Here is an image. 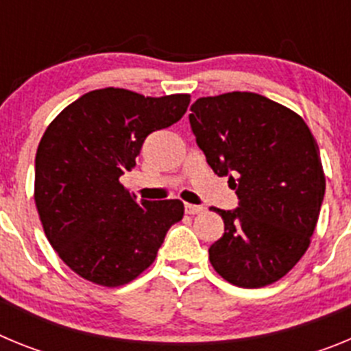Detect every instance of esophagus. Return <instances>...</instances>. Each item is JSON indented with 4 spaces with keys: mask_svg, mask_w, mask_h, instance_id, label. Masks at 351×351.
Masks as SVG:
<instances>
[{
    "mask_svg": "<svg viewBox=\"0 0 351 351\" xmlns=\"http://www.w3.org/2000/svg\"><path fill=\"white\" fill-rule=\"evenodd\" d=\"M184 210L188 214H198V213H202L204 207L202 206H195V204H186Z\"/></svg>",
    "mask_w": 351,
    "mask_h": 351,
    "instance_id": "esophagus-1",
    "label": "esophagus"
}]
</instances>
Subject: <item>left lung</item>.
<instances>
[{
    "label": "left lung",
    "mask_w": 351,
    "mask_h": 351,
    "mask_svg": "<svg viewBox=\"0 0 351 351\" xmlns=\"http://www.w3.org/2000/svg\"><path fill=\"white\" fill-rule=\"evenodd\" d=\"M190 110L197 145L239 198L234 210L214 209L225 234L210 263L235 287H267L311 243L325 195L318 144L302 117L256 93L198 98Z\"/></svg>",
    "instance_id": "1"
}]
</instances>
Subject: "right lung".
<instances>
[{"label":"right lung","mask_w":351,"mask_h":351,"mask_svg":"<svg viewBox=\"0 0 351 351\" xmlns=\"http://www.w3.org/2000/svg\"><path fill=\"white\" fill-rule=\"evenodd\" d=\"M190 95L95 89L52 121L35 158V202L49 243L73 272L121 287L154 262L181 200H135L119 178L149 133L184 116Z\"/></svg>","instance_id":"obj_1"}]
</instances>
